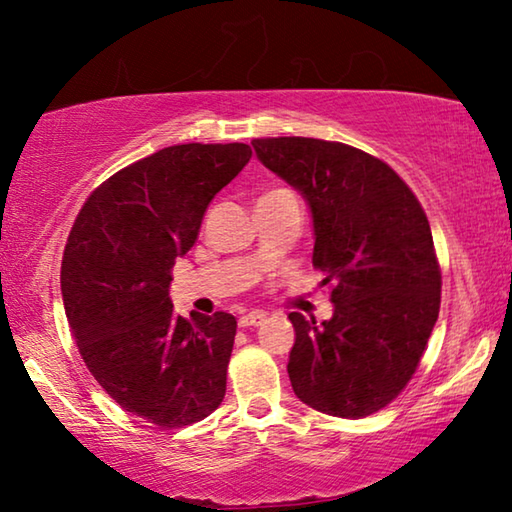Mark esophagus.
<instances>
[{
	"instance_id": "obj_1",
	"label": "esophagus",
	"mask_w": 512,
	"mask_h": 512,
	"mask_svg": "<svg viewBox=\"0 0 512 512\" xmlns=\"http://www.w3.org/2000/svg\"><path fill=\"white\" fill-rule=\"evenodd\" d=\"M264 318H266V316L262 314V311H250V314L239 318V327H253V325H259Z\"/></svg>"
}]
</instances>
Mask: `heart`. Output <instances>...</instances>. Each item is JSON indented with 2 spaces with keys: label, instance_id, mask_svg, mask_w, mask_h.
<instances>
[{
  "label": "heart",
  "instance_id": "obj_1",
  "mask_svg": "<svg viewBox=\"0 0 512 512\" xmlns=\"http://www.w3.org/2000/svg\"><path fill=\"white\" fill-rule=\"evenodd\" d=\"M277 194H289V189H271V192H266L262 198H271V196H277Z\"/></svg>",
  "mask_w": 512,
  "mask_h": 512
}]
</instances>
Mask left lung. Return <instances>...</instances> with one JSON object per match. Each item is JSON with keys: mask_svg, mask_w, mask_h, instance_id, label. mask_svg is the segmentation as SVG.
Segmentation results:
<instances>
[{"mask_svg": "<svg viewBox=\"0 0 512 512\" xmlns=\"http://www.w3.org/2000/svg\"><path fill=\"white\" fill-rule=\"evenodd\" d=\"M266 169L298 189L314 219V268L334 316L291 311L293 393L336 418H366L409 384L440 311L431 228L409 185L375 155L314 137L253 140Z\"/></svg>", "mask_w": 512, "mask_h": 512, "instance_id": "1", "label": "left lung"}]
</instances>
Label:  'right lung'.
I'll list each match as a JSON object with an SVG mask.
<instances>
[{
	"instance_id": "1",
	"label": "right lung",
	"mask_w": 512,
	"mask_h": 512,
	"mask_svg": "<svg viewBox=\"0 0 512 512\" xmlns=\"http://www.w3.org/2000/svg\"><path fill=\"white\" fill-rule=\"evenodd\" d=\"M248 144H178L128 164L88 196L69 232L60 289L85 366L121 409L178 429L219 409L237 320L183 318L171 268Z\"/></svg>"
}]
</instances>
